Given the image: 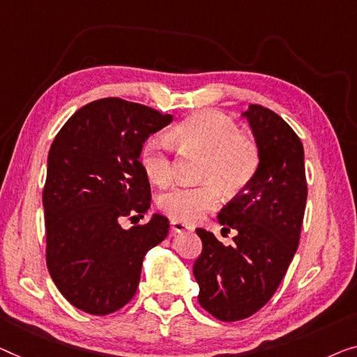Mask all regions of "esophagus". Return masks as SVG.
<instances>
[{"label":"esophagus","instance_id":"1","mask_svg":"<svg viewBox=\"0 0 357 357\" xmlns=\"http://www.w3.org/2000/svg\"><path fill=\"white\" fill-rule=\"evenodd\" d=\"M194 227L190 226V225H188V222H183V221H176V220H173L172 221V231L173 232H188V231H192Z\"/></svg>","mask_w":357,"mask_h":357}]
</instances>
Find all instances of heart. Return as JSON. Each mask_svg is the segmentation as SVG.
Segmentation results:
<instances>
[{"label": "heart", "instance_id": "obj_1", "mask_svg": "<svg viewBox=\"0 0 357 357\" xmlns=\"http://www.w3.org/2000/svg\"><path fill=\"white\" fill-rule=\"evenodd\" d=\"M169 137L181 151L204 157L199 168L204 183L173 188L158 197V208L172 220L197 221L220 205L222 190L229 195L242 192L257 176L261 162L257 141L220 112L202 110L185 116L173 126ZM139 162L153 184L167 185L173 181L172 144L165 137H149Z\"/></svg>", "mask_w": 357, "mask_h": 357}]
</instances>
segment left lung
<instances>
[{
	"mask_svg": "<svg viewBox=\"0 0 357 357\" xmlns=\"http://www.w3.org/2000/svg\"><path fill=\"white\" fill-rule=\"evenodd\" d=\"M261 153L257 176L220 211L225 247L197 227L204 243L194 264L199 303L222 322L253 316L280 285L300 243L307 184L305 152L296 132L275 112L250 104L243 112Z\"/></svg>",
	"mask_w": 357,
	"mask_h": 357,
	"instance_id": "obj_1",
	"label": "left lung"
}]
</instances>
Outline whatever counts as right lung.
I'll return each instance as SVG.
<instances>
[{
  "mask_svg": "<svg viewBox=\"0 0 357 357\" xmlns=\"http://www.w3.org/2000/svg\"><path fill=\"white\" fill-rule=\"evenodd\" d=\"M173 115L120 98L93 100L57 132L43 189L46 264L66 300L88 314L119 311L136 294L142 259L168 236L153 215L123 229V218H144L151 184L139 153Z\"/></svg>",
  "mask_w": 357,
  "mask_h": 357,
  "instance_id": "add662e5",
  "label": "right lung"
}]
</instances>
